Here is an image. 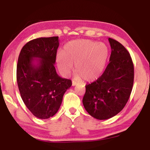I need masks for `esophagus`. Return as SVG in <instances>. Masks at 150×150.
I'll return each mask as SVG.
<instances>
[{
	"label": "esophagus",
	"mask_w": 150,
	"mask_h": 150,
	"mask_svg": "<svg viewBox=\"0 0 150 150\" xmlns=\"http://www.w3.org/2000/svg\"><path fill=\"white\" fill-rule=\"evenodd\" d=\"M77 85V83L75 81H72V86H76Z\"/></svg>",
	"instance_id": "obj_1"
}]
</instances>
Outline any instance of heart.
Masks as SVG:
<instances>
[{"instance_id": "heart-1", "label": "heart", "mask_w": 150, "mask_h": 150, "mask_svg": "<svg viewBox=\"0 0 150 150\" xmlns=\"http://www.w3.org/2000/svg\"><path fill=\"white\" fill-rule=\"evenodd\" d=\"M108 56L106 44L89 40H76L65 45L63 53L59 52L56 62L59 70L65 76L70 74L75 63L77 71L75 79L81 81L83 78L92 82L100 76Z\"/></svg>"}]
</instances>
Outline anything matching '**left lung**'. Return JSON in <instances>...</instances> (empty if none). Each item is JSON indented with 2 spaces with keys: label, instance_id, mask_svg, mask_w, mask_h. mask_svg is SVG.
<instances>
[{
  "label": "left lung",
  "instance_id": "obj_1",
  "mask_svg": "<svg viewBox=\"0 0 150 150\" xmlns=\"http://www.w3.org/2000/svg\"><path fill=\"white\" fill-rule=\"evenodd\" d=\"M109 63L97 81L85 86L83 99L85 110L100 120L118 114L128 102L134 83V65L130 53L117 41L108 38Z\"/></svg>",
  "mask_w": 150,
  "mask_h": 150
}]
</instances>
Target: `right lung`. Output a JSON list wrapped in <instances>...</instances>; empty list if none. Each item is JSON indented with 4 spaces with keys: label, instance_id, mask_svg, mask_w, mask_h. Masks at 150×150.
I'll return each instance as SVG.
<instances>
[{
    "label": "right lung",
    "instance_id": "right-lung-1",
    "mask_svg": "<svg viewBox=\"0 0 150 150\" xmlns=\"http://www.w3.org/2000/svg\"><path fill=\"white\" fill-rule=\"evenodd\" d=\"M59 37L35 39L24 45L17 64V83L24 103L40 119L54 115L71 81L57 74L54 63Z\"/></svg>",
    "mask_w": 150,
    "mask_h": 150
}]
</instances>
